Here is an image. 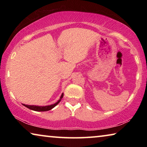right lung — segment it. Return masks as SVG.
Segmentation results:
<instances>
[{"label":"right lung","mask_w":147,"mask_h":147,"mask_svg":"<svg viewBox=\"0 0 147 147\" xmlns=\"http://www.w3.org/2000/svg\"><path fill=\"white\" fill-rule=\"evenodd\" d=\"M63 94L62 93V94L61 95V97L59 98V100L56 102L55 104H52V105L50 106H30V105H26V104H23V106H24L26 108H28L30 109H32V110L34 111H49L51 110V109H53V108H54L57 104H58L59 102L61 101V98H63Z\"/></svg>","instance_id":"obj_1"}]
</instances>
